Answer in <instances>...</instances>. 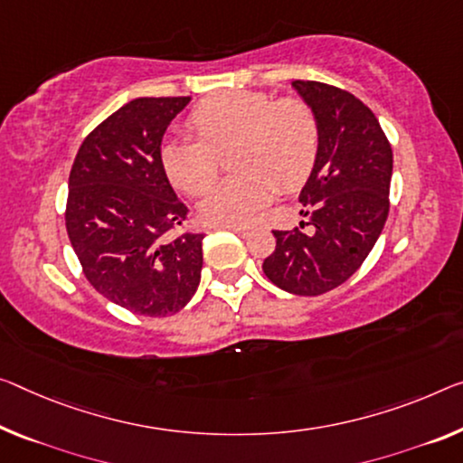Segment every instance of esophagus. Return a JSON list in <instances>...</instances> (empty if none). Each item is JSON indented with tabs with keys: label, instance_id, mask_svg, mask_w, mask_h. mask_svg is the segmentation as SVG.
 Here are the masks:
<instances>
[{
	"label": "esophagus",
	"instance_id": "obj_1",
	"mask_svg": "<svg viewBox=\"0 0 463 463\" xmlns=\"http://www.w3.org/2000/svg\"><path fill=\"white\" fill-rule=\"evenodd\" d=\"M225 230H232L233 233H238V236H246L248 233V227L244 225H225Z\"/></svg>",
	"mask_w": 463,
	"mask_h": 463
}]
</instances>
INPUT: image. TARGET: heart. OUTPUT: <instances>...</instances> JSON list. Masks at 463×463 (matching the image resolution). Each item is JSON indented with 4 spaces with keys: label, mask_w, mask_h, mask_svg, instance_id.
<instances>
[{
    "label": "heart",
    "mask_w": 463,
    "mask_h": 463,
    "mask_svg": "<svg viewBox=\"0 0 463 463\" xmlns=\"http://www.w3.org/2000/svg\"><path fill=\"white\" fill-rule=\"evenodd\" d=\"M188 128L198 140L172 138L161 163L175 188L201 196L219 175V155L232 151L240 172L211 192L198 207L211 225L246 223L273 201L308 180L318 157L321 132L300 99H275L259 90H225L190 111Z\"/></svg>",
    "instance_id": "heart-1"
}]
</instances>
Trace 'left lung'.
<instances>
[{"instance_id":"obj_1","label":"left lung","mask_w":463,"mask_h":463,"mask_svg":"<svg viewBox=\"0 0 463 463\" xmlns=\"http://www.w3.org/2000/svg\"><path fill=\"white\" fill-rule=\"evenodd\" d=\"M291 87L321 132L317 163L300 192L312 230H275V250L262 271L289 294L321 296L350 279L379 240L389 215L393 151L379 119L352 92L315 80Z\"/></svg>"}]
</instances>
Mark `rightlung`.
<instances>
[{
	"label": "right lung",
	"instance_id": "1",
	"mask_svg": "<svg viewBox=\"0 0 463 463\" xmlns=\"http://www.w3.org/2000/svg\"><path fill=\"white\" fill-rule=\"evenodd\" d=\"M190 97H140L99 124L78 148L68 180L66 230L82 273L109 302L167 317L201 283L204 233H167L188 207L169 184L161 140Z\"/></svg>",
	"mask_w": 463,
	"mask_h": 463
}]
</instances>
